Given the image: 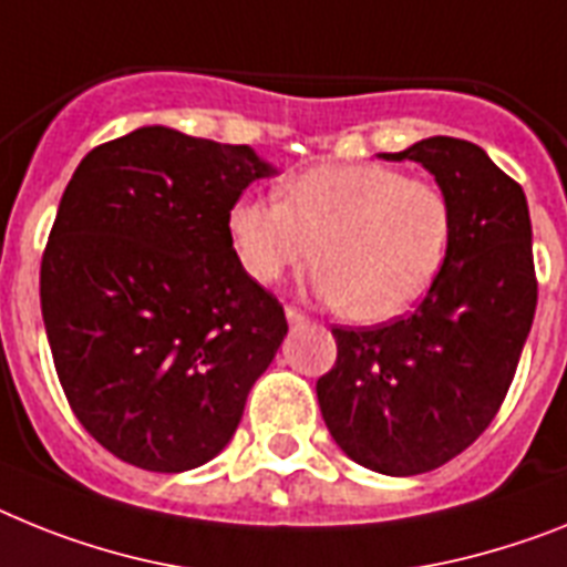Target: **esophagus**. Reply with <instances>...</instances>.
<instances>
[{
  "label": "esophagus",
  "instance_id": "34e87169",
  "mask_svg": "<svg viewBox=\"0 0 567 567\" xmlns=\"http://www.w3.org/2000/svg\"><path fill=\"white\" fill-rule=\"evenodd\" d=\"M285 320H288V326H306L308 317L299 308H285Z\"/></svg>",
  "mask_w": 567,
  "mask_h": 567
}]
</instances>
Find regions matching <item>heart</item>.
<instances>
[{
	"label": "heart",
	"mask_w": 567,
	"mask_h": 567,
	"mask_svg": "<svg viewBox=\"0 0 567 567\" xmlns=\"http://www.w3.org/2000/svg\"><path fill=\"white\" fill-rule=\"evenodd\" d=\"M230 245L259 285L313 259V293L354 320L386 322L426 297L444 265L453 210L444 189L383 164H326L279 184V202L241 198Z\"/></svg>",
	"instance_id": "heart-1"
}]
</instances>
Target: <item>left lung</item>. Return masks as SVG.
I'll return each instance as SVG.
<instances>
[{"mask_svg": "<svg viewBox=\"0 0 567 567\" xmlns=\"http://www.w3.org/2000/svg\"><path fill=\"white\" fill-rule=\"evenodd\" d=\"M383 161H415L444 189L453 233L415 313L331 328L337 363L317 380L342 453L383 475H417L464 453L496 417L536 313L527 198L482 146L423 137Z\"/></svg>", "mask_w": 567, "mask_h": 567, "instance_id": "1", "label": "left lung"}]
</instances>
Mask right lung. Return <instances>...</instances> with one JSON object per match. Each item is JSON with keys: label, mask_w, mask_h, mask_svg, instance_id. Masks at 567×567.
I'll return each mask as SVG.
<instances>
[{"label": "right lung", "mask_w": 567, "mask_h": 567, "mask_svg": "<svg viewBox=\"0 0 567 567\" xmlns=\"http://www.w3.org/2000/svg\"><path fill=\"white\" fill-rule=\"evenodd\" d=\"M276 166L250 146L141 126L80 161L42 256V322L78 421L152 473L216 458L288 334L227 216Z\"/></svg>", "instance_id": "1"}]
</instances>
